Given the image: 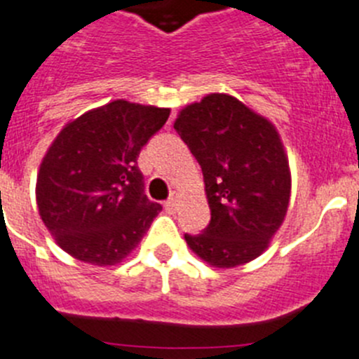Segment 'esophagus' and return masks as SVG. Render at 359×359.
<instances>
[{
    "instance_id": "obj_1",
    "label": "esophagus",
    "mask_w": 359,
    "mask_h": 359,
    "mask_svg": "<svg viewBox=\"0 0 359 359\" xmlns=\"http://www.w3.org/2000/svg\"><path fill=\"white\" fill-rule=\"evenodd\" d=\"M166 205V209L168 210H177V207H179V193H172V196L168 198V202L164 203Z\"/></svg>"
}]
</instances>
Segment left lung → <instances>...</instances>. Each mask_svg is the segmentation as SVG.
Returning a JSON list of instances; mask_svg holds the SVG:
<instances>
[{
	"label": "left lung",
	"instance_id": "left-lung-1",
	"mask_svg": "<svg viewBox=\"0 0 359 359\" xmlns=\"http://www.w3.org/2000/svg\"><path fill=\"white\" fill-rule=\"evenodd\" d=\"M173 127L202 166L210 209L207 229L184 236L189 250L219 269L255 260L290 202L289 157L278 129L229 93L187 104Z\"/></svg>",
	"mask_w": 359,
	"mask_h": 359
}]
</instances>
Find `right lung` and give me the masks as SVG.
<instances>
[{
    "instance_id": "obj_1",
    "label": "right lung",
    "mask_w": 359,
    "mask_h": 359,
    "mask_svg": "<svg viewBox=\"0 0 359 359\" xmlns=\"http://www.w3.org/2000/svg\"><path fill=\"white\" fill-rule=\"evenodd\" d=\"M170 108L116 99L63 126L40 163L36 205L70 257L115 266L138 246L163 207L143 195L138 156Z\"/></svg>"
}]
</instances>
